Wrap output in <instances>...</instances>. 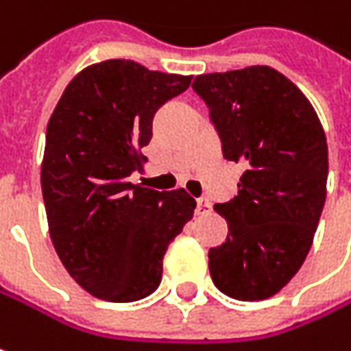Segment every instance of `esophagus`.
<instances>
[{
  "label": "esophagus",
  "instance_id": "obj_1",
  "mask_svg": "<svg viewBox=\"0 0 351 351\" xmlns=\"http://www.w3.org/2000/svg\"><path fill=\"white\" fill-rule=\"evenodd\" d=\"M195 212L199 213V215L210 213L212 212V202H210L208 197H199V199H197V208H195Z\"/></svg>",
  "mask_w": 351,
  "mask_h": 351
}]
</instances>
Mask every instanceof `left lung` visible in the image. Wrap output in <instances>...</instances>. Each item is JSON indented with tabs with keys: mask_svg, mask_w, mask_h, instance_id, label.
Returning <instances> with one entry per match:
<instances>
[{
	"mask_svg": "<svg viewBox=\"0 0 351 351\" xmlns=\"http://www.w3.org/2000/svg\"><path fill=\"white\" fill-rule=\"evenodd\" d=\"M223 158L245 163L238 195L213 210L228 238L212 247L210 274L221 293L258 302L298 274L326 202L328 143L308 97L280 71L252 65L197 75Z\"/></svg>",
	"mask_w": 351,
	"mask_h": 351,
	"instance_id": "left-lung-1",
	"label": "left lung"
}]
</instances>
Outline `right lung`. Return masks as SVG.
<instances>
[{
	"mask_svg": "<svg viewBox=\"0 0 351 351\" xmlns=\"http://www.w3.org/2000/svg\"><path fill=\"white\" fill-rule=\"evenodd\" d=\"M189 84L191 75L108 60L80 71L49 117L41 163L49 236L69 276L99 300L154 293L167 245L193 217L186 189L130 184L154 115Z\"/></svg>",
	"mask_w": 351,
	"mask_h": 351,
	"instance_id": "obj_1",
	"label": "right lung"
}]
</instances>
